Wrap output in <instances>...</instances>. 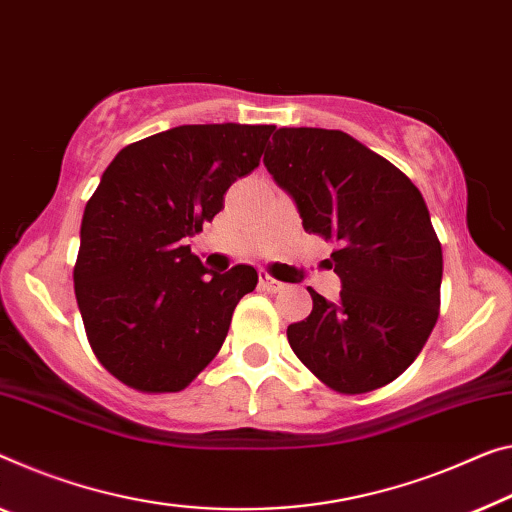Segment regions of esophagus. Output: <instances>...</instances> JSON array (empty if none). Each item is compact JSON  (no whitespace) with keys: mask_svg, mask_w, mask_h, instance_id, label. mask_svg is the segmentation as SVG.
<instances>
[{"mask_svg":"<svg viewBox=\"0 0 512 512\" xmlns=\"http://www.w3.org/2000/svg\"><path fill=\"white\" fill-rule=\"evenodd\" d=\"M258 281H261V288L263 290H267V293H281L283 288H286V283H281V281H277L274 277H270V274L267 272H258Z\"/></svg>","mask_w":512,"mask_h":512,"instance_id":"34e87169","label":"esophagus"}]
</instances>
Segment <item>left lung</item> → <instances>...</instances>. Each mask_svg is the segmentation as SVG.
Listing matches in <instances>:
<instances>
[{"label": "left lung", "instance_id": "1", "mask_svg": "<svg viewBox=\"0 0 512 512\" xmlns=\"http://www.w3.org/2000/svg\"><path fill=\"white\" fill-rule=\"evenodd\" d=\"M263 162L295 199L304 231L338 242L341 300L309 288L313 311L288 325L290 348L345 396L393 382L439 316L442 245L421 192L341 130L279 128Z\"/></svg>", "mask_w": 512, "mask_h": 512}]
</instances>
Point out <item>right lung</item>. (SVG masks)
Listing matches in <instances>:
<instances>
[{
    "instance_id": "add662e5",
    "label": "right lung",
    "mask_w": 512,
    "mask_h": 512,
    "mask_svg": "<svg viewBox=\"0 0 512 512\" xmlns=\"http://www.w3.org/2000/svg\"><path fill=\"white\" fill-rule=\"evenodd\" d=\"M274 125H178L125 146L86 203L73 270L86 338L116 380L183 391L222 348L258 272L203 267L187 238L261 162Z\"/></svg>"
}]
</instances>
